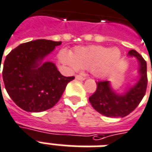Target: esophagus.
Returning a JSON list of instances; mask_svg holds the SVG:
<instances>
[{"instance_id":"obj_1","label":"esophagus","mask_w":152,"mask_h":152,"mask_svg":"<svg viewBox=\"0 0 152 152\" xmlns=\"http://www.w3.org/2000/svg\"><path fill=\"white\" fill-rule=\"evenodd\" d=\"M76 79L80 80H86V76H81V75H76Z\"/></svg>"}]
</instances>
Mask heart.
I'll use <instances>...</instances> for the list:
<instances>
[{"mask_svg":"<svg viewBox=\"0 0 152 152\" xmlns=\"http://www.w3.org/2000/svg\"><path fill=\"white\" fill-rule=\"evenodd\" d=\"M120 51L102 46L80 47L71 53L62 51L59 58L63 63L73 69H91L94 76L102 78L108 76L119 61Z\"/></svg>","mask_w":152,"mask_h":152,"instance_id":"obj_1","label":"heart"}]
</instances>
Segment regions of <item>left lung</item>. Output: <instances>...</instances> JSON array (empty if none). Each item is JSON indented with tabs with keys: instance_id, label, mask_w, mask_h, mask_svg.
Masks as SVG:
<instances>
[{
	"instance_id": "obj_1",
	"label": "left lung",
	"mask_w": 152,
	"mask_h": 152,
	"mask_svg": "<svg viewBox=\"0 0 152 152\" xmlns=\"http://www.w3.org/2000/svg\"><path fill=\"white\" fill-rule=\"evenodd\" d=\"M130 56L137 58L140 64V80L134 86L124 94H118L111 89L109 81H98L96 91L89 98L92 107L97 112L110 118H124L138 106L146 94L147 87L146 61L135 50L128 52Z\"/></svg>"
}]
</instances>
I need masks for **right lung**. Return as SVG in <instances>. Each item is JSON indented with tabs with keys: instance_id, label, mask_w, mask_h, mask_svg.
Segmentation results:
<instances>
[{
	"instance_id": "obj_1",
	"label": "right lung",
	"mask_w": 152,
	"mask_h": 152,
	"mask_svg": "<svg viewBox=\"0 0 152 152\" xmlns=\"http://www.w3.org/2000/svg\"><path fill=\"white\" fill-rule=\"evenodd\" d=\"M61 44L47 39L22 43L11 51L3 64L2 77L10 97L27 112H43L61 99L74 76H64L53 62L41 61ZM1 85V80H0Z\"/></svg>"
}]
</instances>
